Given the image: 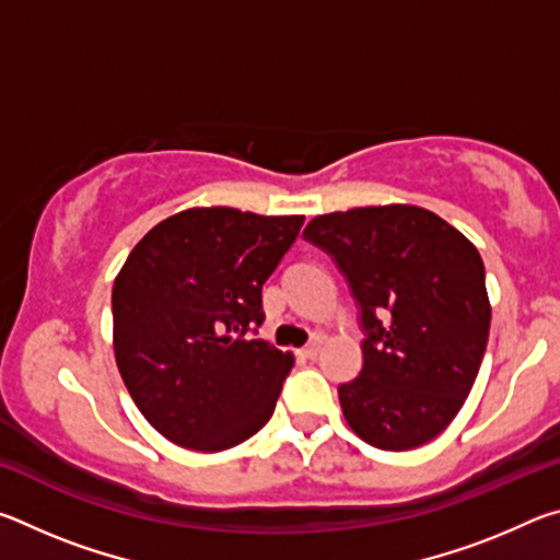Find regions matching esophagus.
Wrapping results in <instances>:
<instances>
[{
    "label": "esophagus",
    "mask_w": 560,
    "mask_h": 560,
    "mask_svg": "<svg viewBox=\"0 0 560 560\" xmlns=\"http://www.w3.org/2000/svg\"><path fill=\"white\" fill-rule=\"evenodd\" d=\"M320 346H324V340H320V338L316 336L314 340H311V343L303 346V348L299 350V353H301L303 358H316V355L320 353Z\"/></svg>",
    "instance_id": "obj_1"
}]
</instances>
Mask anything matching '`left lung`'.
Here are the masks:
<instances>
[{
  "label": "left lung",
  "mask_w": 560,
  "mask_h": 560,
  "mask_svg": "<svg viewBox=\"0 0 560 560\" xmlns=\"http://www.w3.org/2000/svg\"><path fill=\"white\" fill-rule=\"evenodd\" d=\"M303 236L336 261L360 308L363 371L338 387L350 430L387 452L434 440L467 400L489 340L477 246L412 205L320 214Z\"/></svg>",
  "instance_id": "1"
}]
</instances>
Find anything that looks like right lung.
<instances>
[{
    "label": "right lung",
    "mask_w": 560,
    "mask_h": 560,
    "mask_svg": "<svg viewBox=\"0 0 560 560\" xmlns=\"http://www.w3.org/2000/svg\"><path fill=\"white\" fill-rule=\"evenodd\" d=\"M301 224L195 207L128 254L113 283V350L132 402L170 442L222 452L269 422L293 355L246 334Z\"/></svg>",
    "instance_id": "obj_1"
}]
</instances>
